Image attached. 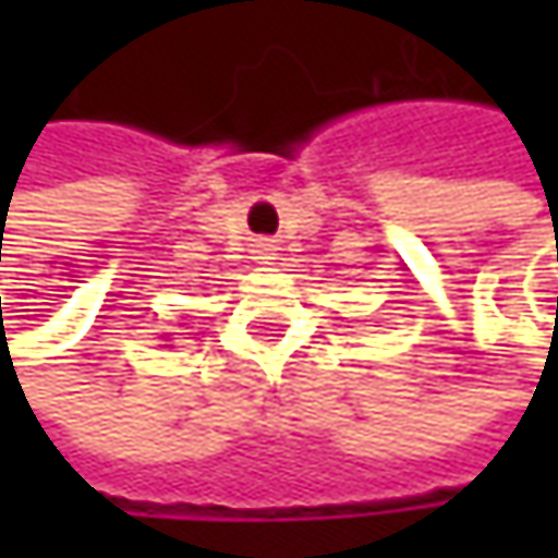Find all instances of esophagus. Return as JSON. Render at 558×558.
<instances>
[{"mask_svg": "<svg viewBox=\"0 0 558 558\" xmlns=\"http://www.w3.org/2000/svg\"><path fill=\"white\" fill-rule=\"evenodd\" d=\"M262 252H268V248H262ZM262 258H265V255H262Z\"/></svg>", "mask_w": 558, "mask_h": 558, "instance_id": "esophagus-1", "label": "esophagus"}]
</instances>
